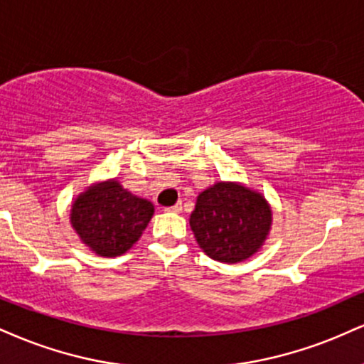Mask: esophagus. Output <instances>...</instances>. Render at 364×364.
I'll list each match as a JSON object with an SVG mask.
<instances>
[{
	"mask_svg": "<svg viewBox=\"0 0 364 364\" xmlns=\"http://www.w3.org/2000/svg\"><path fill=\"white\" fill-rule=\"evenodd\" d=\"M183 210V207H181V203H176V205H173V207H169L168 208V212H174V213H179Z\"/></svg>",
	"mask_w": 364,
	"mask_h": 364,
	"instance_id": "esophagus-1",
	"label": "esophagus"
}]
</instances>
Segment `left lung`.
I'll use <instances>...</instances> for the list:
<instances>
[{
  "label": "left lung",
  "mask_w": 364,
  "mask_h": 364,
  "mask_svg": "<svg viewBox=\"0 0 364 364\" xmlns=\"http://www.w3.org/2000/svg\"><path fill=\"white\" fill-rule=\"evenodd\" d=\"M271 224L269 201L239 181H217L201 191L190 217L201 251L227 264L246 261L259 252Z\"/></svg>",
  "instance_id": "obj_1"
}]
</instances>
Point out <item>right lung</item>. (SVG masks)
<instances>
[{
	"mask_svg": "<svg viewBox=\"0 0 364 364\" xmlns=\"http://www.w3.org/2000/svg\"><path fill=\"white\" fill-rule=\"evenodd\" d=\"M152 215V201L130 193L112 178L93 183L74 198L69 222L96 256L117 257L137 242Z\"/></svg>",
	"mask_w": 364,
	"mask_h": 364,
	"instance_id": "add662e5",
	"label": "right lung"
}]
</instances>
